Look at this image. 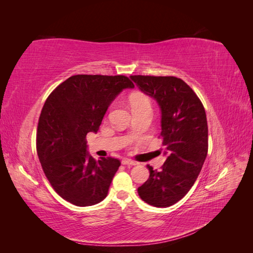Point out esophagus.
Wrapping results in <instances>:
<instances>
[{"instance_id":"esophagus-1","label":"esophagus","mask_w":253,"mask_h":253,"mask_svg":"<svg viewBox=\"0 0 253 253\" xmlns=\"http://www.w3.org/2000/svg\"><path fill=\"white\" fill-rule=\"evenodd\" d=\"M122 164L123 165H136V162H133V161H131L129 159H123Z\"/></svg>"}]
</instances>
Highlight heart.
Returning <instances> with one entry per match:
<instances>
[{"mask_svg":"<svg viewBox=\"0 0 253 253\" xmlns=\"http://www.w3.org/2000/svg\"><path fill=\"white\" fill-rule=\"evenodd\" d=\"M130 105L133 110L141 109V107H151V103L147 95L142 93H132L129 98Z\"/></svg>","mask_w":253,"mask_h":253,"instance_id":"b5f03b06","label":"heart"}]
</instances>
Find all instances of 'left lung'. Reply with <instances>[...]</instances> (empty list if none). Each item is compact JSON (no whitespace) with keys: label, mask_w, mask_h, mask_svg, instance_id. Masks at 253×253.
Returning <instances> with one entry per match:
<instances>
[{"label":"left lung","mask_w":253,"mask_h":253,"mask_svg":"<svg viewBox=\"0 0 253 253\" xmlns=\"http://www.w3.org/2000/svg\"><path fill=\"white\" fill-rule=\"evenodd\" d=\"M130 79L158 102L166 157L159 170L148 165L150 176L138 195L150 206L168 208L187 195L201 171L208 154L206 111L180 78L135 75Z\"/></svg>","instance_id":"obj_1"}]
</instances>
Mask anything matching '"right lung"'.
I'll return each mask as SVG.
<instances>
[{
	"label": "right lung",
	"instance_id": "1",
	"mask_svg": "<svg viewBox=\"0 0 253 253\" xmlns=\"http://www.w3.org/2000/svg\"><path fill=\"white\" fill-rule=\"evenodd\" d=\"M135 84L122 75H75L47 96L37 130V152L46 178L64 200L93 206L109 192L120 160H94L85 136L96 132L110 104Z\"/></svg>",
	"mask_w": 253,
	"mask_h": 253
}]
</instances>
